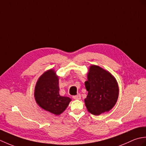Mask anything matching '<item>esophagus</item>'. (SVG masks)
<instances>
[{"label": "esophagus", "mask_w": 146, "mask_h": 146, "mask_svg": "<svg viewBox=\"0 0 146 146\" xmlns=\"http://www.w3.org/2000/svg\"><path fill=\"white\" fill-rule=\"evenodd\" d=\"M73 98L74 99H75V100H80V99L81 98V95H80V94H78V95H77L73 96Z\"/></svg>", "instance_id": "1"}]
</instances>
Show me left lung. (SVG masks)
I'll return each mask as SVG.
<instances>
[{
	"instance_id": "8db88e82",
	"label": "left lung",
	"mask_w": 146,
	"mask_h": 146,
	"mask_svg": "<svg viewBox=\"0 0 146 146\" xmlns=\"http://www.w3.org/2000/svg\"><path fill=\"white\" fill-rule=\"evenodd\" d=\"M88 95L85 103L90 113L98 115L109 111L119 97V86L114 77L103 68L95 65L90 67L85 82Z\"/></svg>"
}]
</instances>
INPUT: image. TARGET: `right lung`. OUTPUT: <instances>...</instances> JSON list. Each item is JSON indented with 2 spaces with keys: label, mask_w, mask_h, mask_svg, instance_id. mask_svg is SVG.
Segmentation results:
<instances>
[{
  "label": "right lung",
  "mask_w": 146,
  "mask_h": 146,
  "mask_svg": "<svg viewBox=\"0 0 146 146\" xmlns=\"http://www.w3.org/2000/svg\"><path fill=\"white\" fill-rule=\"evenodd\" d=\"M58 78L54 70L42 74L36 83L35 92L36 101L43 109L53 114H61L69 105L71 99L59 94Z\"/></svg>",
  "instance_id": "add662e5"
}]
</instances>
